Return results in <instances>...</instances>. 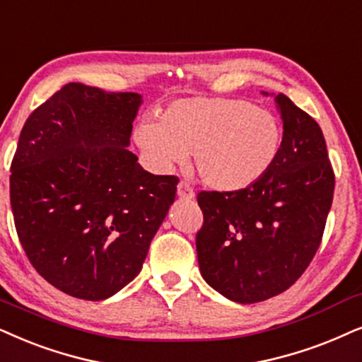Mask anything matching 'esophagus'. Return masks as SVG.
<instances>
[{"mask_svg":"<svg viewBox=\"0 0 362 362\" xmlns=\"http://www.w3.org/2000/svg\"><path fill=\"white\" fill-rule=\"evenodd\" d=\"M177 196H180L181 199H194V191H192V187L187 185V182L181 181L180 185H177Z\"/></svg>","mask_w":362,"mask_h":362,"instance_id":"obj_1","label":"esophagus"}]
</instances>
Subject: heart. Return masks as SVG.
Listing matches in <instances>:
<instances>
[{"label": "heart", "mask_w": 362, "mask_h": 362, "mask_svg": "<svg viewBox=\"0 0 362 362\" xmlns=\"http://www.w3.org/2000/svg\"><path fill=\"white\" fill-rule=\"evenodd\" d=\"M134 143L159 170L192 153L201 181L216 191H239L259 181L279 156L283 131L273 112L233 98H187L161 118L134 126Z\"/></svg>", "instance_id": "obj_1"}]
</instances>
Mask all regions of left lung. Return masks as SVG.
Instances as JSON below:
<instances>
[{"instance_id":"8db88e82","label":"left lung","mask_w":362,"mask_h":362,"mask_svg":"<svg viewBox=\"0 0 362 362\" xmlns=\"http://www.w3.org/2000/svg\"><path fill=\"white\" fill-rule=\"evenodd\" d=\"M274 100L284 131L271 170L244 189L198 194L201 276L239 304L266 301L301 278L321 244L334 194L319 124L283 93Z\"/></svg>"}]
</instances>
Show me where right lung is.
Segmentation results:
<instances>
[{
	"instance_id": "1",
	"label": "right lung",
	"mask_w": 362,
	"mask_h": 362,
	"mask_svg": "<svg viewBox=\"0 0 362 362\" xmlns=\"http://www.w3.org/2000/svg\"><path fill=\"white\" fill-rule=\"evenodd\" d=\"M138 93L69 83L31 112L11 163L18 238L43 278L103 301L139 274L176 198V176L144 171L128 149Z\"/></svg>"
}]
</instances>
